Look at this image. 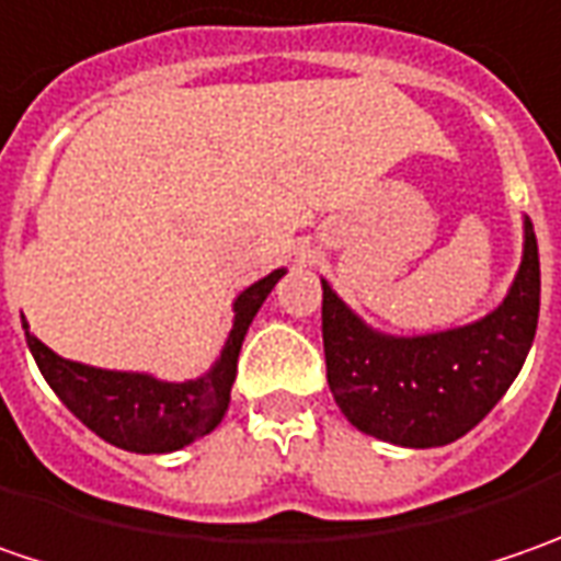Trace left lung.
Instances as JSON below:
<instances>
[{
  "mask_svg": "<svg viewBox=\"0 0 561 561\" xmlns=\"http://www.w3.org/2000/svg\"><path fill=\"white\" fill-rule=\"evenodd\" d=\"M328 383L340 412L377 440L431 449L465 437L518 377L540 314V255L525 218L522 265L484 318L434 334L397 336L365 324L321 280Z\"/></svg>",
  "mask_w": 561,
  "mask_h": 561,
  "instance_id": "8db88e82",
  "label": "left lung"
}]
</instances>
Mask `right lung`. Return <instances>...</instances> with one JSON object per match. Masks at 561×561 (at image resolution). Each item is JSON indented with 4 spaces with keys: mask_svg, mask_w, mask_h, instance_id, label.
<instances>
[{
    "mask_svg": "<svg viewBox=\"0 0 561 561\" xmlns=\"http://www.w3.org/2000/svg\"><path fill=\"white\" fill-rule=\"evenodd\" d=\"M284 274L287 268L271 271L268 277L255 280L233 299V328L227 334L225 350L205 375L193 380H159L146 371L93 368L53 353L27 331V321H24V334L55 397L90 431H96L102 440L142 456L174 453L211 434L221 424L230 402V387L237 380V358L243 336Z\"/></svg>",
    "mask_w": 561,
    "mask_h": 561,
    "instance_id": "add662e5",
    "label": "right lung"
}]
</instances>
